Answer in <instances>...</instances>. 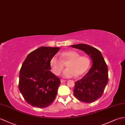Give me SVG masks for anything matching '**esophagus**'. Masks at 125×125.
<instances>
[{
    "mask_svg": "<svg viewBox=\"0 0 125 125\" xmlns=\"http://www.w3.org/2000/svg\"><path fill=\"white\" fill-rule=\"evenodd\" d=\"M66 80H63V79H61V83H63V82H66Z\"/></svg>",
    "mask_w": 125,
    "mask_h": 125,
    "instance_id": "1",
    "label": "esophagus"
}]
</instances>
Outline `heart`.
Wrapping results in <instances>:
<instances>
[{"mask_svg": "<svg viewBox=\"0 0 125 125\" xmlns=\"http://www.w3.org/2000/svg\"><path fill=\"white\" fill-rule=\"evenodd\" d=\"M61 59L56 55L52 58L50 64L53 72L56 75L60 74L64 68L63 62L69 61L67 64L68 69L63 72L62 76L65 78L80 76L85 73L91 65V60L87 55H80L75 51L64 52L61 54Z\"/></svg>", "mask_w": 125, "mask_h": 125, "instance_id": "obj_1", "label": "heart"}]
</instances>
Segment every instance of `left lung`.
Wrapping results in <instances>:
<instances>
[{
	"mask_svg": "<svg viewBox=\"0 0 125 125\" xmlns=\"http://www.w3.org/2000/svg\"><path fill=\"white\" fill-rule=\"evenodd\" d=\"M70 46L85 52L91 57L93 62L88 73L75 83L73 95L81 102H93L102 96L108 82V66L97 49L84 43Z\"/></svg>",
	"mask_w": 125,
	"mask_h": 125,
	"instance_id": "left-lung-1",
	"label": "left lung"
}]
</instances>
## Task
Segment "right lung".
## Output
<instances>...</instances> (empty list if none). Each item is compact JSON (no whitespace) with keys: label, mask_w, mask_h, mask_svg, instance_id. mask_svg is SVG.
I'll return each mask as SVG.
<instances>
[{"label":"right lung","mask_w":125,"mask_h":125,"mask_svg":"<svg viewBox=\"0 0 125 125\" xmlns=\"http://www.w3.org/2000/svg\"><path fill=\"white\" fill-rule=\"evenodd\" d=\"M60 47H41L28 55L20 69L19 88L28 104L48 106L55 98L60 79L51 71L50 61Z\"/></svg>","instance_id":"obj_1"}]
</instances>
